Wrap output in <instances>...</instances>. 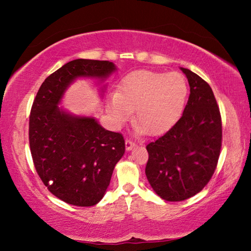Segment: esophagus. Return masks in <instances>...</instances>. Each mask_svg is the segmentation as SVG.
Returning a JSON list of instances; mask_svg holds the SVG:
<instances>
[{"instance_id": "1", "label": "esophagus", "mask_w": 251, "mask_h": 251, "mask_svg": "<svg viewBox=\"0 0 251 251\" xmlns=\"http://www.w3.org/2000/svg\"><path fill=\"white\" fill-rule=\"evenodd\" d=\"M125 146H126V150L129 151V150H131V149L136 146V143L134 141H131L130 139H128V138H127V139L125 140Z\"/></svg>"}]
</instances>
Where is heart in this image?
Wrapping results in <instances>:
<instances>
[{
    "instance_id": "heart-1",
    "label": "heart",
    "mask_w": 251,
    "mask_h": 251,
    "mask_svg": "<svg viewBox=\"0 0 251 251\" xmlns=\"http://www.w3.org/2000/svg\"><path fill=\"white\" fill-rule=\"evenodd\" d=\"M186 97L188 83L180 72L139 70L122 79L117 93L110 96L108 112L116 125H122L135 110L138 130L157 136L177 123Z\"/></svg>"
}]
</instances>
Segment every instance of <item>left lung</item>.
<instances>
[{
    "label": "left lung",
    "instance_id": "left-lung-1",
    "mask_svg": "<svg viewBox=\"0 0 251 251\" xmlns=\"http://www.w3.org/2000/svg\"><path fill=\"white\" fill-rule=\"evenodd\" d=\"M190 85L183 114L166 134L147 146L146 175L163 200L180 201L209 182L222 146L220 110L212 89L189 69L181 68Z\"/></svg>",
    "mask_w": 251,
    "mask_h": 251
}]
</instances>
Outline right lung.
I'll return each instance as SVG.
<instances>
[{
    "mask_svg": "<svg viewBox=\"0 0 251 251\" xmlns=\"http://www.w3.org/2000/svg\"><path fill=\"white\" fill-rule=\"evenodd\" d=\"M115 69L106 60H72L45 78L32 104L29 143L35 170L50 193L68 204L88 207L100 201L125 141L94 117L72 116L57 104L75 78L104 79Z\"/></svg>",
    "mask_w": 251,
    "mask_h": 251,
    "instance_id": "right-lung-1",
    "label": "right lung"
}]
</instances>
